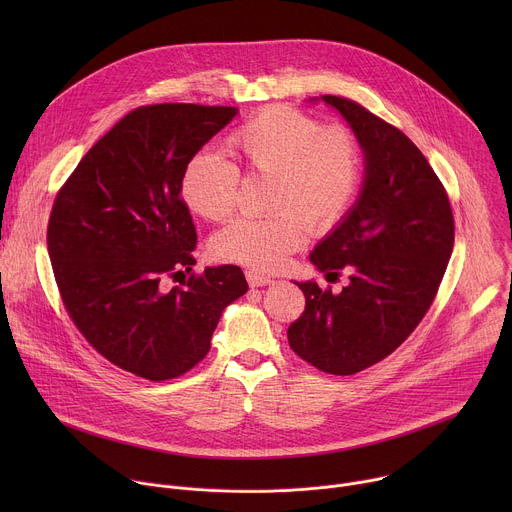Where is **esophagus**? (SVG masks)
Wrapping results in <instances>:
<instances>
[{"label":"esophagus","instance_id":"1","mask_svg":"<svg viewBox=\"0 0 512 512\" xmlns=\"http://www.w3.org/2000/svg\"><path fill=\"white\" fill-rule=\"evenodd\" d=\"M245 275H247V281H249L251 287H261V285H267V283L273 281L269 275H265V273H261L257 269H249Z\"/></svg>","mask_w":512,"mask_h":512}]
</instances>
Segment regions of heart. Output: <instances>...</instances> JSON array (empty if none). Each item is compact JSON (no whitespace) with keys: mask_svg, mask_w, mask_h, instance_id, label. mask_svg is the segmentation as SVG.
Returning a JSON list of instances; mask_svg holds the SVG:
<instances>
[{"mask_svg":"<svg viewBox=\"0 0 512 512\" xmlns=\"http://www.w3.org/2000/svg\"><path fill=\"white\" fill-rule=\"evenodd\" d=\"M235 166L216 150L196 152L180 176L186 206L206 218L225 221L239 196V172L271 178L265 218L239 216L218 231L212 255L257 269H277L310 237L344 216L362 176L356 137L338 125L322 127L314 117L271 107L241 123L227 139Z\"/></svg>","mask_w":512,"mask_h":512,"instance_id":"b5f03b06","label":"heart"}]
</instances>
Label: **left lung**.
<instances>
[{
    "label": "left lung",
    "mask_w": 512,
    "mask_h": 512,
    "mask_svg": "<svg viewBox=\"0 0 512 512\" xmlns=\"http://www.w3.org/2000/svg\"><path fill=\"white\" fill-rule=\"evenodd\" d=\"M364 152V184L344 221L310 261L350 283L340 294L298 283L304 314L287 328L291 350L328 375L348 377L399 348L427 314L454 247L448 192L417 145L352 99L322 95Z\"/></svg>",
    "instance_id": "8db88e82"
}]
</instances>
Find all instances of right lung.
<instances>
[{
  "label": "right lung",
  "mask_w": 512,
  "mask_h": 512,
  "mask_svg": "<svg viewBox=\"0 0 512 512\" xmlns=\"http://www.w3.org/2000/svg\"><path fill=\"white\" fill-rule=\"evenodd\" d=\"M235 107L143 105L119 119L60 186L48 255L64 310L115 367L154 383L208 354L223 310L249 289L237 265L194 273L186 162ZM189 273L184 288L167 281Z\"/></svg>",
  "instance_id": "right-lung-1"
}]
</instances>
